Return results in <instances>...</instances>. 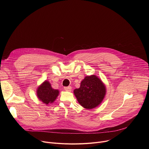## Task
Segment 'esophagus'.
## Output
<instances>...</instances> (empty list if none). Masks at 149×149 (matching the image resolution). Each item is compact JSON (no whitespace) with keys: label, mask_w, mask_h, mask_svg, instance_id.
Returning a JSON list of instances; mask_svg holds the SVG:
<instances>
[{"label":"esophagus","mask_w":149,"mask_h":149,"mask_svg":"<svg viewBox=\"0 0 149 149\" xmlns=\"http://www.w3.org/2000/svg\"><path fill=\"white\" fill-rule=\"evenodd\" d=\"M71 89H72V88H71V86L65 87H64V90H65V91H71Z\"/></svg>","instance_id":"obj_1"}]
</instances>
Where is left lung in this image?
<instances>
[{"label": "left lung", "instance_id": "left-lung-1", "mask_svg": "<svg viewBox=\"0 0 149 149\" xmlns=\"http://www.w3.org/2000/svg\"><path fill=\"white\" fill-rule=\"evenodd\" d=\"M105 92V87L102 81L94 75L85 77L80 87L74 91L78 102L87 109L98 106L102 102Z\"/></svg>", "mask_w": 149, "mask_h": 149}]
</instances>
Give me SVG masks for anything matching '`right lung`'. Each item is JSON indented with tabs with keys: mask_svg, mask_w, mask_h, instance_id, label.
Listing matches in <instances>:
<instances>
[{
	"mask_svg": "<svg viewBox=\"0 0 149 149\" xmlns=\"http://www.w3.org/2000/svg\"><path fill=\"white\" fill-rule=\"evenodd\" d=\"M58 94L59 91L53 89L50 83L47 81L38 87L37 90L38 97L46 104L53 102L58 97Z\"/></svg>",
	"mask_w": 149,
	"mask_h": 149,
	"instance_id": "add662e5",
	"label": "right lung"
}]
</instances>
